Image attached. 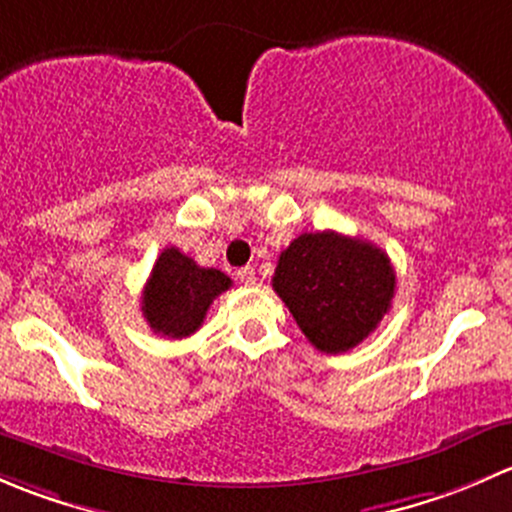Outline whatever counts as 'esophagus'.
I'll use <instances>...</instances> for the list:
<instances>
[{
	"label": "esophagus",
	"instance_id": "34e87169",
	"mask_svg": "<svg viewBox=\"0 0 512 512\" xmlns=\"http://www.w3.org/2000/svg\"><path fill=\"white\" fill-rule=\"evenodd\" d=\"M237 280H240L242 285H255L257 282L255 267H242V270H237Z\"/></svg>",
	"mask_w": 512,
	"mask_h": 512
}]
</instances>
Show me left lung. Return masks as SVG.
Listing matches in <instances>:
<instances>
[{"label": "left lung", "mask_w": 512, "mask_h": 512, "mask_svg": "<svg viewBox=\"0 0 512 512\" xmlns=\"http://www.w3.org/2000/svg\"><path fill=\"white\" fill-rule=\"evenodd\" d=\"M272 287L319 352L342 354L391 309L396 272L371 242L334 230L304 232L277 260Z\"/></svg>", "instance_id": "8db88e82"}]
</instances>
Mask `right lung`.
Returning a JSON list of instances; mask_svg holds the SVG:
<instances>
[{
  "instance_id": "right-lung-1",
  "label": "right lung",
  "mask_w": 512,
  "mask_h": 512,
  "mask_svg": "<svg viewBox=\"0 0 512 512\" xmlns=\"http://www.w3.org/2000/svg\"><path fill=\"white\" fill-rule=\"evenodd\" d=\"M230 285L225 272L195 265L178 247H165L143 287L141 312L160 337H190L200 329L213 299Z\"/></svg>"
}]
</instances>
